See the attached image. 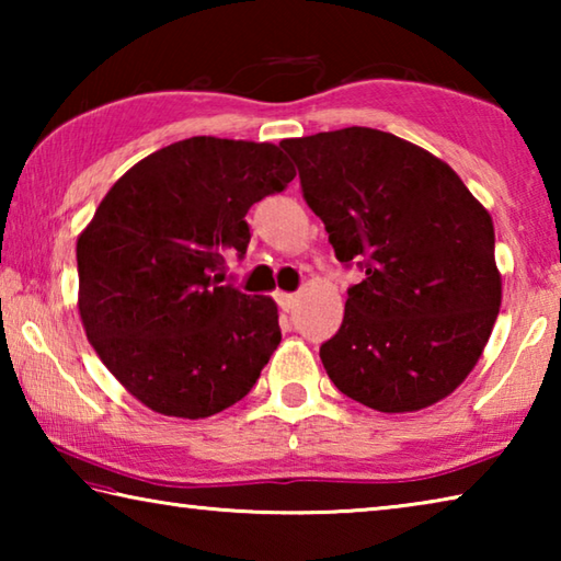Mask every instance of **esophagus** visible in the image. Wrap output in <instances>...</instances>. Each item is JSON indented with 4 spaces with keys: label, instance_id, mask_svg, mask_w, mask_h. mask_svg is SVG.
I'll return each mask as SVG.
<instances>
[{
    "label": "esophagus",
    "instance_id": "obj_1",
    "mask_svg": "<svg viewBox=\"0 0 561 561\" xmlns=\"http://www.w3.org/2000/svg\"><path fill=\"white\" fill-rule=\"evenodd\" d=\"M297 294H289V291H279L277 294V304L279 307L284 309V311H289V309H294V304H297Z\"/></svg>",
    "mask_w": 561,
    "mask_h": 561
}]
</instances>
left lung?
Returning a JSON list of instances; mask_svg holds the SVG:
<instances>
[{
	"mask_svg": "<svg viewBox=\"0 0 561 561\" xmlns=\"http://www.w3.org/2000/svg\"><path fill=\"white\" fill-rule=\"evenodd\" d=\"M339 262L360 260L344 324L319 356L341 393L381 413L448 398L478 364L502 304L495 225L421 146L351 126L279 144Z\"/></svg>",
	"mask_w": 561,
	"mask_h": 561,
	"instance_id": "8db88e82",
	"label": "left lung"
}]
</instances>
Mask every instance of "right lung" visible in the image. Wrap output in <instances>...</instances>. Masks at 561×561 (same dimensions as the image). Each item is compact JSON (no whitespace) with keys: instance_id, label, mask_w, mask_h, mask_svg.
I'll return each instance as SVG.
<instances>
[{"instance_id":"add662e5","label":"right lung","mask_w":561,"mask_h":561,"mask_svg":"<svg viewBox=\"0 0 561 561\" xmlns=\"http://www.w3.org/2000/svg\"><path fill=\"white\" fill-rule=\"evenodd\" d=\"M297 170L274 144L195 136L123 173L76 240L79 314L103 366L150 411L207 417L279 346L272 297L220 284L250 244L247 210Z\"/></svg>"}]
</instances>
